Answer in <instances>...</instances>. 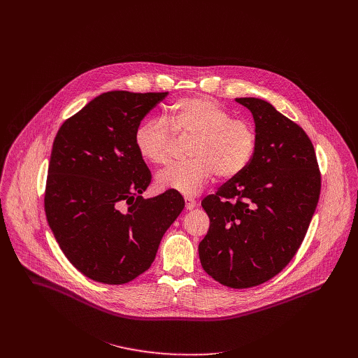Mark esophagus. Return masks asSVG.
<instances>
[{
    "label": "esophagus",
    "mask_w": 358,
    "mask_h": 358,
    "mask_svg": "<svg viewBox=\"0 0 358 358\" xmlns=\"http://www.w3.org/2000/svg\"><path fill=\"white\" fill-rule=\"evenodd\" d=\"M185 203H186V209H189V210L194 209L196 205H197V201H196L194 199H192V197H186V199H185Z\"/></svg>",
    "instance_id": "esophagus-1"
}]
</instances>
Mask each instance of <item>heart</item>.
Wrapping results in <instances>:
<instances>
[{
  "mask_svg": "<svg viewBox=\"0 0 358 358\" xmlns=\"http://www.w3.org/2000/svg\"><path fill=\"white\" fill-rule=\"evenodd\" d=\"M169 120L171 127L162 120H146L135 132L138 152L157 165L171 161L176 135L193 139L192 161L158 172V189L196 196L215 175L233 179L250 165L256 149L255 128L248 121L233 118L223 104L205 96L183 98L171 106Z\"/></svg>",
  "mask_w": 358,
  "mask_h": 358,
  "instance_id": "heart-1",
  "label": "heart"
}]
</instances>
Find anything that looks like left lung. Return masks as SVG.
<instances>
[{
  "instance_id": "8db88e82",
  "label": "left lung",
  "mask_w": 358,
  "mask_h": 358,
  "mask_svg": "<svg viewBox=\"0 0 358 358\" xmlns=\"http://www.w3.org/2000/svg\"><path fill=\"white\" fill-rule=\"evenodd\" d=\"M255 120L256 149L247 169L203 200L209 230L199 245L205 271L243 289L277 275L299 250L321 192L306 132L271 104L237 98Z\"/></svg>"
}]
</instances>
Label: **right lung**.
Returning a JSON list of instances; mask_svg holds the SVG:
<instances>
[{
  "label": "right lung",
  "instance_id": "right-lung-1",
  "mask_svg": "<svg viewBox=\"0 0 358 358\" xmlns=\"http://www.w3.org/2000/svg\"><path fill=\"white\" fill-rule=\"evenodd\" d=\"M168 92L111 91L59 128L44 206L69 262L88 278L120 285L145 273L185 208L178 192L145 200L152 173L135 146L145 115Z\"/></svg>",
  "mask_w": 358,
  "mask_h": 358
}]
</instances>
